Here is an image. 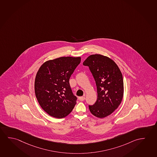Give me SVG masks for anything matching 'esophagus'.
Masks as SVG:
<instances>
[{
	"instance_id": "34e87169",
	"label": "esophagus",
	"mask_w": 157,
	"mask_h": 157,
	"mask_svg": "<svg viewBox=\"0 0 157 157\" xmlns=\"http://www.w3.org/2000/svg\"><path fill=\"white\" fill-rule=\"evenodd\" d=\"M78 100H80V101H83V100H85V96H83V97H80L78 98Z\"/></svg>"
}]
</instances>
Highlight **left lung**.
I'll return each mask as SVG.
<instances>
[{"label": "left lung", "instance_id": "8db88e82", "mask_svg": "<svg viewBox=\"0 0 157 157\" xmlns=\"http://www.w3.org/2000/svg\"><path fill=\"white\" fill-rule=\"evenodd\" d=\"M83 65L90 67L97 88V100L93 105H89L90 111L100 118L107 117L122 102L124 94L122 72L113 60L100 54L90 55Z\"/></svg>", "mask_w": 157, "mask_h": 157}]
</instances>
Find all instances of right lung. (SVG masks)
<instances>
[{"label": "right lung", "mask_w": 157, "mask_h": 157, "mask_svg": "<svg viewBox=\"0 0 157 157\" xmlns=\"http://www.w3.org/2000/svg\"><path fill=\"white\" fill-rule=\"evenodd\" d=\"M81 57H62L44 63L37 71L34 89L42 109L56 118L67 116L76 104L69 84L71 75Z\"/></svg>", "instance_id": "1"}]
</instances>
